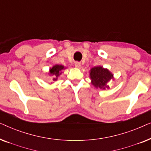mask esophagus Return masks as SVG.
I'll return each mask as SVG.
<instances>
[{
  "mask_svg": "<svg viewBox=\"0 0 151 151\" xmlns=\"http://www.w3.org/2000/svg\"><path fill=\"white\" fill-rule=\"evenodd\" d=\"M81 63H79V62H76V63H75V67L76 68H80L81 67Z\"/></svg>",
  "mask_w": 151,
  "mask_h": 151,
  "instance_id": "34e87169",
  "label": "esophagus"
}]
</instances>
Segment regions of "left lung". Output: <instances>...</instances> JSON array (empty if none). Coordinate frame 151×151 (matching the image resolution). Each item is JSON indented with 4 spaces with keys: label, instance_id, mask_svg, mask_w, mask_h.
I'll return each mask as SVG.
<instances>
[{
    "label": "left lung",
    "instance_id": "8db88e82",
    "mask_svg": "<svg viewBox=\"0 0 151 151\" xmlns=\"http://www.w3.org/2000/svg\"><path fill=\"white\" fill-rule=\"evenodd\" d=\"M89 76L92 85L100 89L109 88V86L107 83L110 80H114L113 74L109 69H104L101 66L91 68L89 71Z\"/></svg>",
    "mask_w": 151,
    "mask_h": 151
}]
</instances>
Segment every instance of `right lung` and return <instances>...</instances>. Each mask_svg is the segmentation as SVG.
<instances>
[{"label": "right lung", "mask_w": 151, "mask_h": 151, "mask_svg": "<svg viewBox=\"0 0 151 151\" xmlns=\"http://www.w3.org/2000/svg\"><path fill=\"white\" fill-rule=\"evenodd\" d=\"M66 67L62 65H55L49 69L48 73L49 76H53V81H57L58 78L63 73V71L65 69Z\"/></svg>", "instance_id": "right-lung-1"}]
</instances>
